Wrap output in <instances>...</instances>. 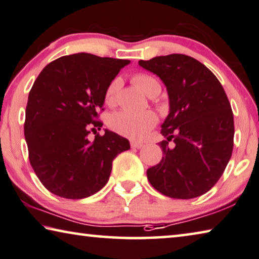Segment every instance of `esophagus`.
<instances>
[{"mask_svg":"<svg viewBox=\"0 0 259 259\" xmlns=\"http://www.w3.org/2000/svg\"><path fill=\"white\" fill-rule=\"evenodd\" d=\"M130 145L133 149H141V147L144 146V144L143 143H138V142H131Z\"/></svg>","mask_w":259,"mask_h":259,"instance_id":"esophagus-1","label":"esophagus"}]
</instances>
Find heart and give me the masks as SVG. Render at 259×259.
<instances>
[{"label":"heart","mask_w":259,"mask_h":259,"mask_svg":"<svg viewBox=\"0 0 259 259\" xmlns=\"http://www.w3.org/2000/svg\"><path fill=\"white\" fill-rule=\"evenodd\" d=\"M133 81L149 97L157 96L161 91L160 81L149 73H136L133 77ZM118 89H120V80L118 79H114L108 84L104 97L105 102L108 106H113L116 102ZM157 123V115L151 110L142 113L120 110V112L114 113L108 120L110 129L131 139H143Z\"/></svg>","instance_id":"heart-1"}]
</instances>
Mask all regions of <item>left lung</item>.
<instances>
[{
    "mask_svg": "<svg viewBox=\"0 0 259 259\" xmlns=\"http://www.w3.org/2000/svg\"><path fill=\"white\" fill-rule=\"evenodd\" d=\"M138 63L163 81L170 107L160 131L167 138L159 143L162 159L147 169V179L170 198L202 196L219 181L233 152V110L223 85L210 69L188 55Z\"/></svg>",
    "mask_w": 259,
    "mask_h": 259,
    "instance_id": "left-lung-1",
    "label": "left lung"
}]
</instances>
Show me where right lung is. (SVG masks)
<instances>
[{
  "mask_svg": "<svg viewBox=\"0 0 259 259\" xmlns=\"http://www.w3.org/2000/svg\"><path fill=\"white\" fill-rule=\"evenodd\" d=\"M128 60L88 53L59 57L39 73L25 112L28 159L44 187L56 196L81 199L105 187L113 160L129 141L100 129L105 91Z\"/></svg>",
  "mask_w": 259,
  "mask_h": 259,
  "instance_id": "right-lung-1",
  "label": "right lung"
}]
</instances>
